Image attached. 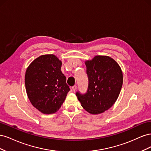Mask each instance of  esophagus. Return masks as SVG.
I'll use <instances>...</instances> for the list:
<instances>
[{"mask_svg": "<svg viewBox=\"0 0 151 151\" xmlns=\"http://www.w3.org/2000/svg\"><path fill=\"white\" fill-rule=\"evenodd\" d=\"M76 89H77V86H74L72 87V89L73 91H75L76 90Z\"/></svg>", "mask_w": 151, "mask_h": 151, "instance_id": "obj_1", "label": "esophagus"}]
</instances>
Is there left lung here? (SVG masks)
Listing matches in <instances>:
<instances>
[{"label":"left lung","mask_w":151,"mask_h":151,"mask_svg":"<svg viewBox=\"0 0 151 151\" xmlns=\"http://www.w3.org/2000/svg\"><path fill=\"white\" fill-rule=\"evenodd\" d=\"M89 79L85 94L76 93L86 111L98 115L108 110L118 99L123 84V73L118 63L110 57L96 55L85 61Z\"/></svg>","instance_id":"8db88e82"}]
</instances>
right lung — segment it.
Segmentation results:
<instances>
[{"label": "right lung", "mask_w": 151, "mask_h": 151, "mask_svg": "<svg viewBox=\"0 0 151 151\" xmlns=\"http://www.w3.org/2000/svg\"><path fill=\"white\" fill-rule=\"evenodd\" d=\"M62 63L55 55H42L26 70L27 95L32 105L43 114L57 112L70 91L61 71Z\"/></svg>", "instance_id": "1"}]
</instances>
